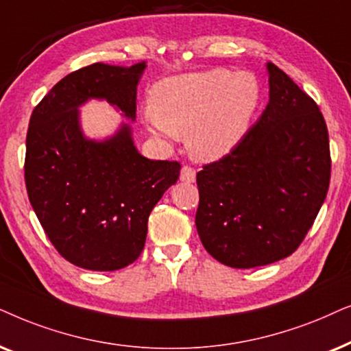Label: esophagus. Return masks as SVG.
<instances>
[{
  "instance_id": "1",
  "label": "esophagus",
  "mask_w": 351,
  "mask_h": 351,
  "mask_svg": "<svg viewBox=\"0 0 351 351\" xmlns=\"http://www.w3.org/2000/svg\"><path fill=\"white\" fill-rule=\"evenodd\" d=\"M181 181H184V183H194L195 181V170L191 165H184L181 168Z\"/></svg>"
}]
</instances>
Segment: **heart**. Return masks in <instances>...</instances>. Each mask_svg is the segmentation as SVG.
Instances as JSON below:
<instances>
[{
    "label": "heart",
    "instance_id": "1",
    "mask_svg": "<svg viewBox=\"0 0 351 351\" xmlns=\"http://www.w3.org/2000/svg\"><path fill=\"white\" fill-rule=\"evenodd\" d=\"M147 128L162 138L188 134L199 160H217L236 147L258 104V85L247 72L226 69L165 78L152 88Z\"/></svg>",
    "mask_w": 351,
    "mask_h": 351
}]
</instances>
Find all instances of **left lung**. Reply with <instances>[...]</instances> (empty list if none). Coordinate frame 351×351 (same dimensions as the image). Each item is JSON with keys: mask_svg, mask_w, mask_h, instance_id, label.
I'll return each mask as SVG.
<instances>
[{"mask_svg": "<svg viewBox=\"0 0 351 351\" xmlns=\"http://www.w3.org/2000/svg\"><path fill=\"white\" fill-rule=\"evenodd\" d=\"M266 67L263 114L230 154L197 173L199 237L231 268L292 255L329 189V133L319 107L281 69Z\"/></svg>", "mask_w": 351, "mask_h": 351, "instance_id": "obj_1", "label": "left lung"}]
</instances>
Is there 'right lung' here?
<instances>
[{
    "label": "right lung",
    "mask_w": 351,
    "mask_h": 351,
    "mask_svg": "<svg viewBox=\"0 0 351 351\" xmlns=\"http://www.w3.org/2000/svg\"><path fill=\"white\" fill-rule=\"evenodd\" d=\"M144 69V62L78 69L32 112L23 165L27 194L54 249L80 268L115 271L138 260L149 215L180 176V162L143 157L128 125L102 143L82 134L78 106L91 97L136 119Z\"/></svg>",
    "instance_id": "right-lung-1"
}]
</instances>
